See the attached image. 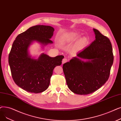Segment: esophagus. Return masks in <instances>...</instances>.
<instances>
[{
	"instance_id": "esophagus-1",
	"label": "esophagus",
	"mask_w": 121,
	"mask_h": 121,
	"mask_svg": "<svg viewBox=\"0 0 121 121\" xmlns=\"http://www.w3.org/2000/svg\"><path fill=\"white\" fill-rule=\"evenodd\" d=\"M67 61H68L67 59H66V58H64L62 60V64L65 63H66V62H67Z\"/></svg>"
}]
</instances>
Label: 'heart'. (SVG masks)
<instances>
[{
    "label": "heart",
    "instance_id": "heart-1",
    "mask_svg": "<svg viewBox=\"0 0 121 121\" xmlns=\"http://www.w3.org/2000/svg\"><path fill=\"white\" fill-rule=\"evenodd\" d=\"M79 38V35L77 33H69L64 35L61 38L60 40V43L61 44H65L67 43H71L73 41L77 40ZM87 43V39L86 38L78 40L74 46L75 49H81L85 47Z\"/></svg>",
    "mask_w": 121,
    "mask_h": 121
}]
</instances>
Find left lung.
Listing matches in <instances>:
<instances>
[{"label": "left lung", "instance_id": "8db88e82", "mask_svg": "<svg viewBox=\"0 0 121 121\" xmlns=\"http://www.w3.org/2000/svg\"><path fill=\"white\" fill-rule=\"evenodd\" d=\"M93 30L95 39L63 66L68 87L80 95L91 94L103 86L113 63L109 39L97 30Z\"/></svg>", "mask_w": 121, "mask_h": 121}]
</instances>
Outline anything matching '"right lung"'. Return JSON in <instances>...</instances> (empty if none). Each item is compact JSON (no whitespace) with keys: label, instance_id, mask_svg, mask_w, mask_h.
<instances>
[{"label":"right lung","instance_id":"obj_1","mask_svg":"<svg viewBox=\"0 0 121 121\" xmlns=\"http://www.w3.org/2000/svg\"><path fill=\"white\" fill-rule=\"evenodd\" d=\"M54 31L49 26H35L19 34L13 42L8 57L11 75L15 83L26 91L38 93L45 91L54 68L62 64L63 55L51 57L43 53L35 58L29 53L30 46L34 42L39 43L43 49L53 43L50 39Z\"/></svg>","mask_w":121,"mask_h":121}]
</instances>
